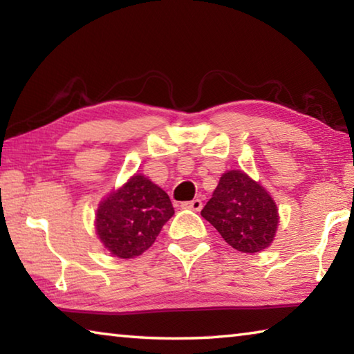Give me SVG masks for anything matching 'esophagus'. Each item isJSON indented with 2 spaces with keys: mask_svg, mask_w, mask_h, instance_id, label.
Masks as SVG:
<instances>
[{
  "mask_svg": "<svg viewBox=\"0 0 354 354\" xmlns=\"http://www.w3.org/2000/svg\"><path fill=\"white\" fill-rule=\"evenodd\" d=\"M181 207H183V209H190V211H195V212H200L201 207H203V203H201V200L196 198V200L183 203Z\"/></svg>",
  "mask_w": 354,
  "mask_h": 354,
  "instance_id": "1",
  "label": "esophagus"
}]
</instances>
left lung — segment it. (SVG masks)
<instances>
[{"instance_id": "8db88e82", "label": "left lung", "mask_w": 354, "mask_h": 354, "mask_svg": "<svg viewBox=\"0 0 354 354\" xmlns=\"http://www.w3.org/2000/svg\"><path fill=\"white\" fill-rule=\"evenodd\" d=\"M201 215L226 243L248 254L270 247L279 221L277 203L270 194L242 170L221 175Z\"/></svg>"}]
</instances>
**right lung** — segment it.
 Instances as JSON below:
<instances>
[{
  "mask_svg": "<svg viewBox=\"0 0 354 354\" xmlns=\"http://www.w3.org/2000/svg\"><path fill=\"white\" fill-rule=\"evenodd\" d=\"M175 209L169 195L143 175H134L100 203L95 227L112 256L131 259L154 243Z\"/></svg>",
  "mask_w": 354,
  "mask_h": 354,
  "instance_id": "obj_1",
  "label": "right lung"
}]
</instances>
